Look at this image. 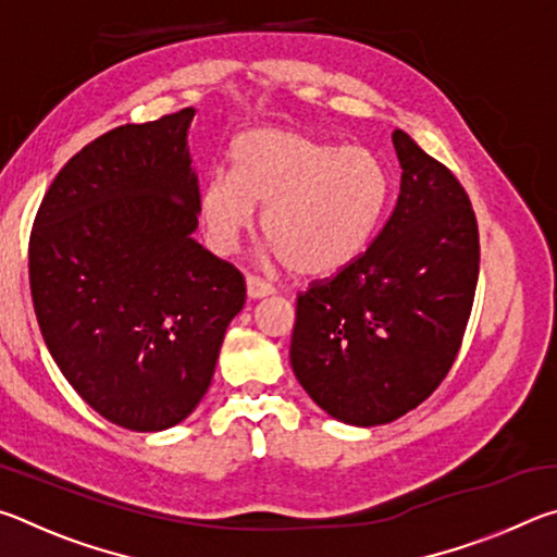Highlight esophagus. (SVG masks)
Instances as JSON below:
<instances>
[{
  "instance_id": "obj_1",
  "label": "esophagus",
  "mask_w": 557,
  "mask_h": 557,
  "mask_svg": "<svg viewBox=\"0 0 557 557\" xmlns=\"http://www.w3.org/2000/svg\"><path fill=\"white\" fill-rule=\"evenodd\" d=\"M245 287H248L250 299H262V297H268V295H272V292H275V287H272L270 282L260 280V277H252V275L245 277Z\"/></svg>"
}]
</instances>
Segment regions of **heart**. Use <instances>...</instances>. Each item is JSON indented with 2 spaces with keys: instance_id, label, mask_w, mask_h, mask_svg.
I'll return each mask as SVG.
<instances>
[{
  "instance_id": "b5f03b06",
  "label": "heart",
  "mask_w": 557,
  "mask_h": 557,
  "mask_svg": "<svg viewBox=\"0 0 557 557\" xmlns=\"http://www.w3.org/2000/svg\"><path fill=\"white\" fill-rule=\"evenodd\" d=\"M233 174L201 188V219L219 252L233 250L265 206L260 231L305 277L334 275L361 256L391 194V174L369 147H338L287 127H258L231 149Z\"/></svg>"
}]
</instances>
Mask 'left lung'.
<instances>
[{"instance_id": "obj_1", "label": "left lung", "mask_w": 557, "mask_h": 557, "mask_svg": "<svg viewBox=\"0 0 557 557\" xmlns=\"http://www.w3.org/2000/svg\"><path fill=\"white\" fill-rule=\"evenodd\" d=\"M400 194L369 250L297 297L289 363L346 425L398 420L449 373L479 277L469 196L445 164L393 132Z\"/></svg>"}]
</instances>
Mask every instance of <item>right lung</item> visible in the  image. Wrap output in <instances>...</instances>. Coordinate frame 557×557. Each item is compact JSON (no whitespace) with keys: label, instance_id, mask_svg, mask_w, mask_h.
<instances>
[{"label":"right lung","instance_id":"right-lung-1","mask_svg":"<svg viewBox=\"0 0 557 557\" xmlns=\"http://www.w3.org/2000/svg\"><path fill=\"white\" fill-rule=\"evenodd\" d=\"M184 108L69 159L36 213L29 282L55 366L92 410L174 428L209 391L245 280L194 240L199 176Z\"/></svg>","mask_w":557,"mask_h":557}]
</instances>
